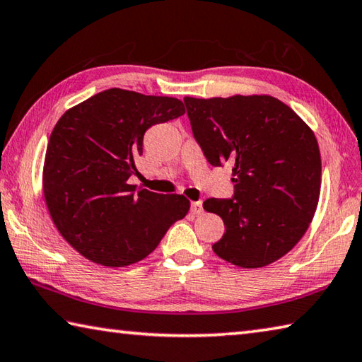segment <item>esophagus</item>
<instances>
[{
	"mask_svg": "<svg viewBox=\"0 0 362 362\" xmlns=\"http://www.w3.org/2000/svg\"><path fill=\"white\" fill-rule=\"evenodd\" d=\"M192 212H193L194 215H201V214L204 212V209H202V202H201V201H194V202H192Z\"/></svg>",
	"mask_w": 362,
	"mask_h": 362,
	"instance_id": "obj_1",
	"label": "esophagus"
}]
</instances>
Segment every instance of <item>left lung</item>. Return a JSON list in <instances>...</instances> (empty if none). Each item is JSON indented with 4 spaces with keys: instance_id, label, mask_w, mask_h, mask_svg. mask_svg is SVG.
Here are the masks:
<instances>
[{
    "instance_id": "obj_1",
    "label": "left lung",
    "mask_w": 362,
    "mask_h": 362,
    "mask_svg": "<svg viewBox=\"0 0 362 362\" xmlns=\"http://www.w3.org/2000/svg\"><path fill=\"white\" fill-rule=\"evenodd\" d=\"M183 103L207 161L233 164L231 198L202 204L225 223L214 252L247 269L280 259L300 240L317 210V137L290 106L272 96H187Z\"/></svg>"
}]
</instances>
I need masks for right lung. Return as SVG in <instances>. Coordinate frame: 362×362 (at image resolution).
<instances>
[{
	"instance_id": "add662e5",
	"label": "right lung",
	"mask_w": 362,
	"mask_h": 362,
	"mask_svg": "<svg viewBox=\"0 0 362 362\" xmlns=\"http://www.w3.org/2000/svg\"><path fill=\"white\" fill-rule=\"evenodd\" d=\"M183 114L175 98L109 88L58 120L45 152L44 198L58 231L85 258L109 267L133 264L188 214L185 196L128 183L146 131Z\"/></svg>"
}]
</instances>
